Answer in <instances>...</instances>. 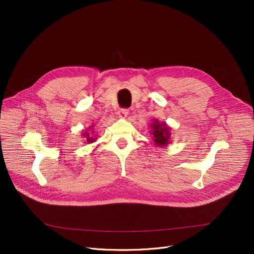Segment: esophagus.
I'll return each mask as SVG.
<instances>
[{
    "mask_svg": "<svg viewBox=\"0 0 254 254\" xmlns=\"http://www.w3.org/2000/svg\"><path fill=\"white\" fill-rule=\"evenodd\" d=\"M127 114H128V110H127V109L122 108V109L118 110V116H119L120 118H126V117L127 116Z\"/></svg>",
    "mask_w": 254,
    "mask_h": 254,
    "instance_id": "34e87169",
    "label": "esophagus"
}]
</instances>
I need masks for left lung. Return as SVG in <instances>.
<instances>
[{
  "label": "left lung",
  "instance_id": "8db88e82",
  "mask_svg": "<svg viewBox=\"0 0 254 254\" xmlns=\"http://www.w3.org/2000/svg\"><path fill=\"white\" fill-rule=\"evenodd\" d=\"M170 127L165 123H159L157 119H154L151 125V131L152 138L154 140L155 145L159 146H167L170 143Z\"/></svg>",
  "mask_w": 254,
  "mask_h": 254
}]
</instances>
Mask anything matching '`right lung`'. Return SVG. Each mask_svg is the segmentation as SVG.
I'll list each match as a JSON object with an SVG mask.
<instances>
[{
    "mask_svg": "<svg viewBox=\"0 0 254 254\" xmlns=\"http://www.w3.org/2000/svg\"><path fill=\"white\" fill-rule=\"evenodd\" d=\"M90 127H93L91 126V127H89V128H90ZM82 136H83L84 138H86V142H87V143H92V142H95V141L97 140V138H93V137H91L88 131L83 132Z\"/></svg>",
    "mask_w": 254,
    "mask_h": 254,
    "instance_id": "1",
    "label": "right lung"
}]
</instances>
